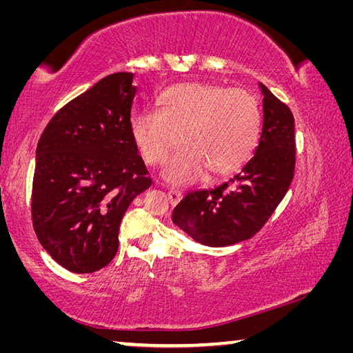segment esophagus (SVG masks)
<instances>
[{
    "instance_id": "obj_1",
    "label": "esophagus",
    "mask_w": 353,
    "mask_h": 353,
    "mask_svg": "<svg viewBox=\"0 0 353 353\" xmlns=\"http://www.w3.org/2000/svg\"><path fill=\"white\" fill-rule=\"evenodd\" d=\"M168 199H170L172 205H176V204H179V202H181L182 193H181V191H177V190H170L168 191Z\"/></svg>"
}]
</instances>
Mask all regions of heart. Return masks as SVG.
Segmentation results:
<instances>
[{
  "label": "heart",
  "instance_id": "heart-1",
  "mask_svg": "<svg viewBox=\"0 0 353 353\" xmlns=\"http://www.w3.org/2000/svg\"><path fill=\"white\" fill-rule=\"evenodd\" d=\"M261 113L252 93L213 83L171 85L157 98V112L132 118L130 135L148 165H160L163 179L187 185L210 171L229 176L252 157L260 137Z\"/></svg>",
  "mask_w": 353,
  "mask_h": 353
}]
</instances>
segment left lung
<instances>
[{"label":"left lung","instance_id":"left-lung-1","mask_svg":"<svg viewBox=\"0 0 353 353\" xmlns=\"http://www.w3.org/2000/svg\"><path fill=\"white\" fill-rule=\"evenodd\" d=\"M263 123L252 159L214 190H194L172 212V223L204 246L223 248L254 236L288 191L296 165L294 117L259 82Z\"/></svg>","mask_w":353,"mask_h":353}]
</instances>
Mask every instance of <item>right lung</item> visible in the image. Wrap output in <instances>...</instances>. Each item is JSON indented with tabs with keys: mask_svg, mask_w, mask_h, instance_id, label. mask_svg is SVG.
<instances>
[{
	"mask_svg": "<svg viewBox=\"0 0 353 353\" xmlns=\"http://www.w3.org/2000/svg\"><path fill=\"white\" fill-rule=\"evenodd\" d=\"M132 73H113L62 107L35 151L32 224L65 270L94 272L118 250L119 223L151 187L130 135Z\"/></svg>",
	"mask_w": 353,
	"mask_h": 353,
	"instance_id": "right-lung-1",
	"label": "right lung"
}]
</instances>
